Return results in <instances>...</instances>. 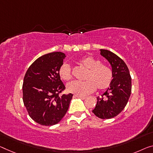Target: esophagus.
I'll list each match as a JSON object with an SVG mask.
<instances>
[{"instance_id": "1", "label": "esophagus", "mask_w": 153, "mask_h": 153, "mask_svg": "<svg viewBox=\"0 0 153 153\" xmlns=\"http://www.w3.org/2000/svg\"><path fill=\"white\" fill-rule=\"evenodd\" d=\"M75 96L77 98H81V100H85L86 98V97H85V96H79V95H75Z\"/></svg>"}]
</instances>
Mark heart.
<instances>
[{
    "label": "heart",
    "instance_id": "heart-1",
    "mask_svg": "<svg viewBox=\"0 0 153 153\" xmlns=\"http://www.w3.org/2000/svg\"><path fill=\"white\" fill-rule=\"evenodd\" d=\"M79 63L88 69L85 81H73L67 85L69 92L79 96H86L92 93L97 87L98 90H105L111 85L113 71L109 65L102 63L99 59L92 56H85L79 60ZM59 74L63 81H69L72 79V68L67 63L61 65Z\"/></svg>",
    "mask_w": 153,
    "mask_h": 153
}]
</instances>
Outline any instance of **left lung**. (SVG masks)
I'll return each instance as SVG.
<instances>
[{
  "label": "left lung",
  "instance_id": "obj_1",
  "mask_svg": "<svg viewBox=\"0 0 153 153\" xmlns=\"http://www.w3.org/2000/svg\"><path fill=\"white\" fill-rule=\"evenodd\" d=\"M100 55L111 65L113 80L110 88L97 98L92 112L101 119H111L117 116L126 107L131 93V77L127 65L120 57L111 51L100 49Z\"/></svg>",
  "mask_w": 153,
  "mask_h": 153
}]
</instances>
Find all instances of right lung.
<instances>
[{
  "label": "right lung",
  "mask_w": 153,
  "mask_h": 153,
  "mask_svg": "<svg viewBox=\"0 0 153 153\" xmlns=\"http://www.w3.org/2000/svg\"><path fill=\"white\" fill-rule=\"evenodd\" d=\"M65 57L62 52L46 54L37 59L25 74L23 102L31 119L41 125L59 123L68 109L73 94H60L65 87L59 74Z\"/></svg>",
  "instance_id": "obj_1"
}]
</instances>
